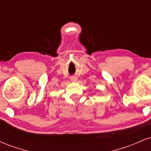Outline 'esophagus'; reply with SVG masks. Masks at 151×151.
Returning a JSON list of instances; mask_svg holds the SVG:
<instances>
[{
    "mask_svg": "<svg viewBox=\"0 0 151 151\" xmlns=\"http://www.w3.org/2000/svg\"><path fill=\"white\" fill-rule=\"evenodd\" d=\"M71 80H72V81H77V78H76V77H72V79H71Z\"/></svg>",
    "mask_w": 151,
    "mask_h": 151,
    "instance_id": "obj_1",
    "label": "esophagus"
}]
</instances>
